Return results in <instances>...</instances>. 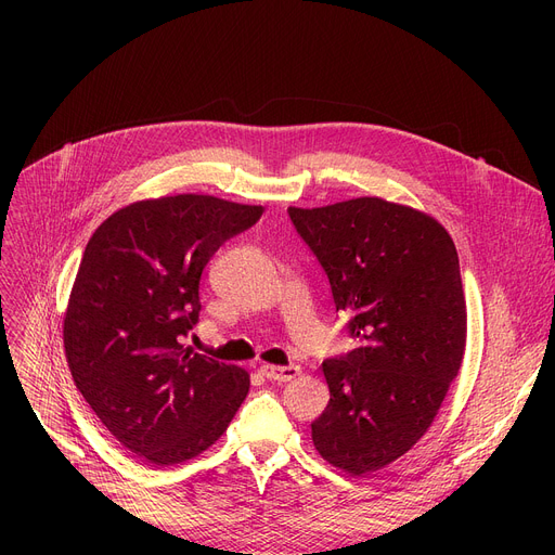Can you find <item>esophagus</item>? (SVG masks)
<instances>
[{
	"label": "esophagus",
	"instance_id": "34e87169",
	"mask_svg": "<svg viewBox=\"0 0 555 555\" xmlns=\"http://www.w3.org/2000/svg\"><path fill=\"white\" fill-rule=\"evenodd\" d=\"M260 373L268 377V380L272 383H289L295 380V377L299 375V366L289 364V366H276V364H262L260 366Z\"/></svg>",
	"mask_w": 555,
	"mask_h": 555
}]
</instances>
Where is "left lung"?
<instances>
[{
	"instance_id": "8db88e82",
	"label": "left lung",
	"mask_w": 555,
	"mask_h": 555,
	"mask_svg": "<svg viewBox=\"0 0 555 555\" xmlns=\"http://www.w3.org/2000/svg\"><path fill=\"white\" fill-rule=\"evenodd\" d=\"M360 344L324 360L312 443L351 475L380 470L427 431L465 351L456 247L434 218L380 197L287 209Z\"/></svg>"
}]
</instances>
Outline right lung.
I'll use <instances>...</instances> for the list:
<instances>
[{"label": "right lung", "instance_id": "right-lung-1", "mask_svg": "<svg viewBox=\"0 0 555 555\" xmlns=\"http://www.w3.org/2000/svg\"><path fill=\"white\" fill-rule=\"evenodd\" d=\"M262 207L214 195L141 199L85 247L63 339L76 389L116 441L151 465L211 448L247 398V371L184 348L199 276Z\"/></svg>", "mask_w": 555, "mask_h": 555}]
</instances>
